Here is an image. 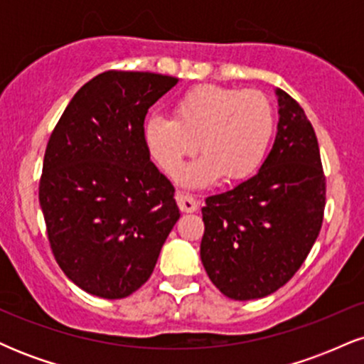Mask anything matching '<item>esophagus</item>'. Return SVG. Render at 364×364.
Wrapping results in <instances>:
<instances>
[{
	"instance_id": "esophagus-1",
	"label": "esophagus",
	"mask_w": 364,
	"mask_h": 364,
	"mask_svg": "<svg viewBox=\"0 0 364 364\" xmlns=\"http://www.w3.org/2000/svg\"><path fill=\"white\" fill-rule=\"evenodd\" d=\"M176 202L179 208H181V212H196V208H198V202L188 193H178Z\"/></svg>"
}]
</instances>
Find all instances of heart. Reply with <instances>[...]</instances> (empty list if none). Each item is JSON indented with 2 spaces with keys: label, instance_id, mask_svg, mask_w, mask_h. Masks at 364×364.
I'll return each instance as SVG.
<instances>
[{
  "label": "heart",
  "instance_id": "b5f03b06",
  "mask_svg": "<svg viewBox=\"0 0 364 364\" xmlns=\"http://www.w3.org/2000/svg\"><path fill=\"white\" fill-rule=\"evenodd\" d=\"M275 132V112L257 90L200 85L188 90L174 106V118L150 114L144 140L150 157L173 174L196 149L198 159L179 173L186 186L252 178L265 162Z\"/></svg>",
  "mask_w": 364,
  "mask_h": 364
}]
</instances>
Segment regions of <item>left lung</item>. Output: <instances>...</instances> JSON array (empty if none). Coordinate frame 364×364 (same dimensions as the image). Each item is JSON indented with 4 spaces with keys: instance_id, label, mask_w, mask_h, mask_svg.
<instances>
[{
    "instance_id": "8db88e82",
    "label": "left lung",
    "mask_w": 364,
    "mask_h": 364,
    "mask_svg": "<svg viewBox=\"0 0 364 364\" xmlns=\"http://www.w3.org/2000/svg\"><path fill=\"white\" fill-rule=\"evenodd\" d=\"M279 123L258 173L205 198L200 245L214 286L236 301L260 299L298 272L318 237L325 176L318 141L304 111L275 89Z\"/></svg>"
}]
</instances>
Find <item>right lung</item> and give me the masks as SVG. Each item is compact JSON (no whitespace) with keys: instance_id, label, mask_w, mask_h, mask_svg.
<instances>
[{"instance_id":"obj_1","label":"right lung","mask_w":364,"mask_h":364,"mask_svg":"<svg viewBox=\"0 0 364 364\" xmlns=\"http://www.w3.org/2000/svg\"><path fill=\"white\" fill-rule=\"evenodd\" d=\"M179 80L104 72L73 95L46 149L39 202L58 265L89 294L140 289L179 219L174 188L150 161L144 121Z\"/></svg>"}]
</instances>
